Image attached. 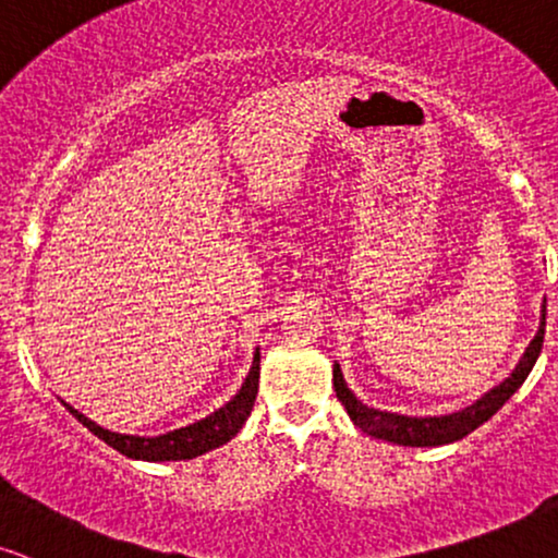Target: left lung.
Here are the masks:
<instances>
[{"mask_svg": "<svg viewBox=\"0 0 558 558\" xmlns=\"http://www.w3.org/2000/svg\"><path fill=\"white\" fill-rule=\"evenodd\" d=\"M543 333H546V300H543L541 311V326L538 333L533 336V341L527 343L525 354L520 356L518 367L512 369V375L505 383L494 385L489 393H484L476 403H471L469 409L456 411V414L445 416H403V414H390V411L369 409L362 401H356V396L347 388L341 367L333 364V388L336 398L343 403L347 414L352 422L360 426L362 432H367L369 437L385 439V442L403 445V447H437L447 442H458L465 435H471L473 429H478L481 424L489 422L497 411L510 401L514 390L525 383V377L531 375L535 360H538L543 349Z\"/></svg>", "mask_w": 558, "mask_h": 558, "instance_id": "obj_1", "label": "left lung"}]
</instances>
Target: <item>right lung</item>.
Masks as SVG:
<instances>
[{"label": "right lung", "mask_w": 558, "mask_h": 558, "mask_svg": "<svg viewBox=\"0 0 558 558\" xmlns=\"http://www.w3.org/2000/svg\"><path fill=\"white\" fill-rule=\"evenodd\" d=\"M258 375H260V352L256 349L253 354L251 373H247L245 383L240 385V390L232 401H227L222 409H217L215 414L206 418H198V422L181 426V429L168 432V435L160 437H136V435H119V432L102 429L95 422H89L85 414H80L77 409L64 403L69 414L82 426H87L95 437L102 439L106 445H111L113 450H119L121 456L134 458V460H149V463H162V460H191L196 456H204V452L215 450V447L230 442L232 437L243 429L245 418L251 416L253 403H256L258 393Z\"/></svg>", "instance_id": "obj_1"}]
</instances>
